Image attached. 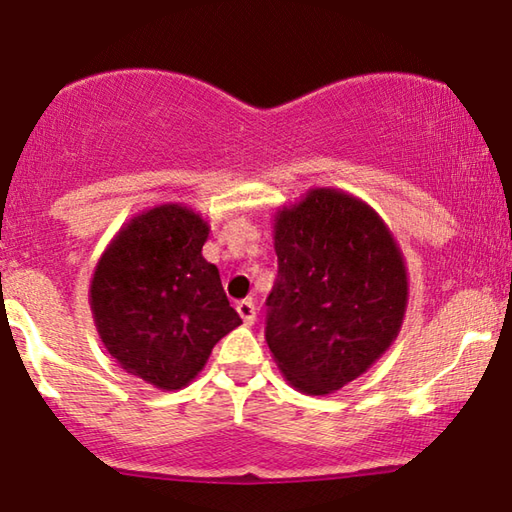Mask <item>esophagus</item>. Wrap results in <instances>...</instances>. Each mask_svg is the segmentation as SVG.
Masks as SVG:
<instances>
[{
  "label": "esophagus",
  "mask_w": 512,
  "mask_h": 512,
  "mask_svg": "<svg viewBox=\"0 0 512 512\" xmlns=\"http://www.w3.org/2000/svg\"><path fill=\"white\" fill-rule=\"evenodd\" d=\"M236 313L241 315V320L246 322V325H253L255 318H257V308L250 299L239 301V304H236Z\"/></svg>",
  "instance_id": "obj_1"
}]
</instances>
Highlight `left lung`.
I'll return each instance as SVG.
<instances>
[{"mask_svg":"<svg viewBox=\"0 0 512 512\" xmlns=\"http://www.w3.org/2000/svg\"><path fill=\"white\" fill-rule=\"evenodd\" d=\"M278 283L266 343L294 390L325 397L362 376L397 341L408 266L392 229L355 194L311 187L273 215Z\"/></svg>","mask_w":512,"mask_h":512,"instance_id":"1","label":"left lung"}]
</instances>
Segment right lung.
<instances>
[{
	"mask_svg": "<svg viewBox=\"0 0 512 512\" xmlns=\"http://www.w3.org/2000/svg\"><path fill=\"white\" fill-rule=\"evenodd\" d=\"M208 222L181 201L129 218L99 255L90 280V311L109 355L129 376L162 392L199 376L213 345L241 325L201 255Z\"/></svg>",
	"mask_w": 512,
	"mask_h": 512,
	"instance_id": "obj_1",
	"label": "right lung"
}]
</instances>
